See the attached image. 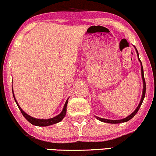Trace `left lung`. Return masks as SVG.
Wrapping results in <instances>:
<instances>
[{
	"label": "left lung",
	"mask_w": 156,
	"mask_h": 156,
	"mask_svg": "<svg viewBox=\"0 0 156 156\" xmlns=\"http://www.w3.org/2000/svg\"><path fill=\"white\" fill-rule=\"evenodd\" d=\"M136 52H137V50L136 49ZM137 55L138 56H139V54H138V52H137ZM139 60L140 62H141L140 59L139 58ZM141 74H142V78H143V81H144V90H143V95H142V98H141V100H140V103L139 106H137V108L135 109V111L133 112L132 114H130V115L127 116V117L125 118V119H121V120H109V119H102V118H99V117H97V119H98V120H100V122H106V123H111V124H119V123H122V122H126L127 121H129L130 119H131L133 117V116L135 115L136 114V112H138V110H139L140 107L141 106V105H142L143 103V101H144V97H145V94H146V81H145V78H144V69H143V66H142V63H141Z\"/></svg>",
	"instance_id": "left-lung-1"
}]
</instances>
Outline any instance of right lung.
<instances>
[{
  "label": "right lung",
  "mask_w": 156,
  "mask_h": 156,
  "mask_svg": "<svg viewBox=\"0 0 156 156\" xmlns=\"http://www.w3.org/2000/svg\"><path fill=\"white\" fill-rule=\"evenodd\" d=\"M12 94H13V93H12ZM13 97H14V100H15L17 106H18L19 108H20V110L21 111L23 115L26 118V120H27L28 122H29L30 123L32 124L33 125H36V126L45 127V126H49V125H54V124L58 123V122H61V121L62 120V119L65 117L66 113V106H67V103H68V100H66L65 105H64V108H63V109H62V112H61L59 115H58L57 116H56V117L52 118V119H34V118L31 117V116H29V115L26 114V112H24V111H23V110L20 107V106H19L18 103H17L15 97H14V94H13Z\"/></svg>",
  "instance_id": "obj_1"
}]
</instances>
